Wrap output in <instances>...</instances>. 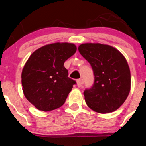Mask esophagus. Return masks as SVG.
<instances>
[{
  "mask_svg": "<svg viewBox=\"0 0 146 146\" xmlns=\"http://www.w3.org/2000/svg\"><path fill=\"white\" fill-rule=\"evenodd\" d=\"M82 84H83V80H82V79H79V80H77V86L78 87V88L82 87Z\"/></svg>",
  "mask_w": 146,
  "mask_h": 146,
  "instance_id": "34e87169",
  "label": "esophagus"
}]
</instances>
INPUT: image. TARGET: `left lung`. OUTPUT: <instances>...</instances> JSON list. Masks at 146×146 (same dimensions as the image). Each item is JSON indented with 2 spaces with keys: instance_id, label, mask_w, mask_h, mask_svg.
Returning <instances> with one entry per match:
<instances>
[{
  "instance_id": "obj_1",
  "label": "left lung",
  "mask_w": 146,
  "mask_h": 146,
  "mask_svg": "<svg viewBox=\"0 0 146 146\" xmlns=\"http://www.w3.org/2000/svg\"><path fill=\"white\" fill-rule=\"evenodd\" d=\"M78 51L90 63L95 81L84 91L86 104L100 114L118 110L129 95L131 73L125 57L117 48L102 44H80Z\"/></svg>"
}]
</instances>
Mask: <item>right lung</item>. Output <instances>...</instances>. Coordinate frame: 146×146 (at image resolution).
<instances>
[{
  "instance_id": "right-lung-1",
  "label": "right lung",
  "mask_w": 146,
  "mask_h": 146,
  "mask_svg": "<svg viewBox=\"0 0 146 146\" xmlns=\"http://www.w3.org/2000/svg\"><path fill=\"white\" fill-rule=\"evenodd\" d=\"M70 43L45 45L34 51L22 72V85L25 98L37 110L51 111L65 103L73 85L64 62L76 52Z\"/></svg>"
}]
</instances>
